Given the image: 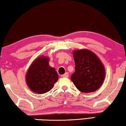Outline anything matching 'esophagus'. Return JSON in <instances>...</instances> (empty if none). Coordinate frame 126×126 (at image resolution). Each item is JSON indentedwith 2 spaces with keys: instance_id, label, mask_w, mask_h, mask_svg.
Wrapping results in <instances>:
<instances>
[{
  "instance_id": "obj_1",
  "label": "esophagus",
  "mask_w": 126,
  "mask_h": 126,
  "mask_svg": "<svg viewBox=\"0 0 126 126\" xmlns=\"http://www.w3.org/2000/svg\"><path fill=\"white\" fill-rule=\"evenodd\" d=\"M62 77H63V78H67V77H69V73L67 72H66L64 74H63V76H62Z\"/></svg>"
}]
</instances>
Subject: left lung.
Here are the masks:
<instances>
[{
	"label": "left lung",
	"instance_id": "left-lung-1",
	"mask_svg": "<svg viewBox=\"0 0 126 126\" xmlns=\"http://www.w3.org/2000/svg\"><path fill=\"white\" fill-rule=\"evenodd\" d=\"M75 72L71 80L77 89L82 93H92L102 85L106 72L105 66L94 52L86 49L73 52Z\"/></svg>",
	"mask_w": 126,
	"mask_h": 126
}]
</instances>
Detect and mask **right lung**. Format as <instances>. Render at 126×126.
<instances>
[{
	"label": "right lung",
	"mask_w": 126,
	"mask_h": 126,
	"mask_svg": "<svg viewBox=\"0 0 126 126\" xmlns=\"http://www.w3.org/2000/svg\"><path fill=\"white\" fill-rule=\"evenodd\" d=\"M49 57L41 56L36 58L29 67L25 75V81L31 90L37 94L50 91L59 79L54 67L49 65Z\"/></svg>",
	"instance_id": "right-lung-1"
}]
</instances>
